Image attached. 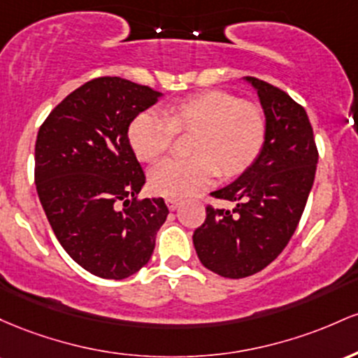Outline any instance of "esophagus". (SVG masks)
Segmentation results:
<instances>
[{
    "mask_svg": "<svg viewBox=\"0 0 358 358\" xmlns=\"http://www.w3.org/2000/svg\"><path fill=\"white\" fill-rule=\"evenodd\" d=\"M166 203H167V208L171 211H176L178 210V208L180 206V204H182V201L180 199H176V198H167L166 199Z\"/></svg>",
    "mask_w": 358,
    "mask_h": 358,
    "instance_id": "34e87169",
    "label": "esophagus"
}]
</instances>
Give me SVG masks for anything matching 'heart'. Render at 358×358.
Wrapping results in <instances>:
<instances>
[{"label":"heart","mask_w":358,"mask_h":358,"mask_svg":"<svg viewBox=\"0 0 358 358\" xmlns=\"http://www.w3.org/2000/svg\"><path fill=\"white\" fill-rule=\"evenodd\" d=\"M176 131H194L191 159H164L152 167V191L169 198L194 194L215 179L240 174L254 162L266 138V118L254 104L224 91H206L172 103L166 116L143 111L128 130L136 157L154 160L172 145Z\"/></svg>","instance_id":"b5f03b06"}]
</instances>
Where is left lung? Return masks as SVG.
Segmentation results:
<instances>
[{"mask_svg":"<svg viewBox=\"0 0 358 358\" xmlns=\"http://www.w3.org/2000/svg\"><path fill=\"white\" fill-rule=\"evenodd\" d=\"M266 116V138L254 162L231 184L213 191L235 208H206L192 235L201 264L215 274L242 279L260 272L284 250L298 227L315 182L318 150L309 118L291 96L255 78Z\"/></svg>","mask_w":358,"mask_h":358,"instance_id":"8db88e82","label":"left lung"}]
</instances>
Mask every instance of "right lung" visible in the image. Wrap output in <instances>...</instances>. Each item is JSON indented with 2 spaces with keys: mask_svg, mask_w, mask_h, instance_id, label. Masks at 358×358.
I'll use <instances>...</instances> for the list:
<instances>
[{
  "mask_svg": "<svg viewBox=\"0 0 358 358\" xmlns=\"http://www.w3.org/2000/svg\"><path fill=\"white\" fill-rule=\"evenodd\" d=\"M162 92L122 78L72 91L40 127L35 184L52 230L74 262L103 279H127L150 260L169 210L136 199L145 174L130 123Z\"/></svg>",
  "mask_w": 358,
  "mask_h": 358,
  "instance_id": "obj_1",
  "label": "right lung"
}]
</instances>
